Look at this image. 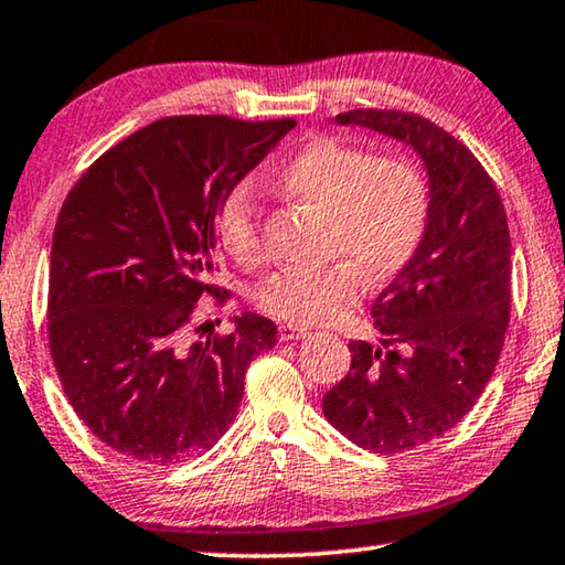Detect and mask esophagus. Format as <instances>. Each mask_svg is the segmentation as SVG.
Segmentation results:
<instances>
[{"label": "esophagus", "instance_id": "obj_1", "mask_svg": "<svg viewBox=\"0 0 565 565\" xmlns=\"http://www.w3.org/2000/svg\"><path fill=\"white\" fill-rule=\"evenodd\" d=\"M310 330L302 328V324H295V322H285L280 324V330H277V338H280L282 342H290V340H302L308 338Z\"/></svg>", "mask_w": 565, "mask_h": 565}]
</instances>
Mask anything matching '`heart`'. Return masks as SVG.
Masks as SVG:
<instances>
[{
  "instance_id": "obj_1",
  "label": "heart",
  "mask_w": 565,
  "mask_h": 565,
  "mask_svg": "<svg viewBox=\"0 0 565 565\" xmlns=\"http://www.w3.org/2000/svg\"><path fill=\"white\" fill-rule=\"evenodd\" d=\"M280 191L328 221L322 267H285L255 290L263 312L292 322H328L358 298L362 282L397 275L422 241L429 188L404 156H374L332 136H312L277 173ZM217 243L245 267L263 260L260 207L247 185L223 198L215 215Z\"/></svg>"
}]
</instances>
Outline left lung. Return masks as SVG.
Returning a JSON list of instances; mask_svg holds the SVG:
<instances>
[{
    "label": "left lung",
    "mask_w": 565,
    "mask_h": 565,
    "mask_svg": "<svg viewBox=\"0 0 565 565\" xmlns=\"http://www.w3.org/2000/svg\"><path fill=\"white\" fill-rule=\"evenodd\" d=\"M334 121L409 146L427 173L422 241L372 308L380 342H350V372L322 397L350 441L399 454L457 427L497 367L511 312L507 211L477 156L427 118L358 108Z\"/></svg>",
    "instance_id": "left-lung-1"
}]
</instances>
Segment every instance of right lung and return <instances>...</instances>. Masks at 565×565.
I'll return each instance as SVG.
<instances>
[{
	"instance_id": "right-lung-1",
	"label": "right lung",
	"mask_w": 565,
	"mask_h": 565,
	"mask_svg": "<svg viewBox=\"0 0 565 565\" xmlns=\"http://www.w3.org/2000/svg\"><path fill=\"white\" fill-rule=\"evenodd\" d=\"M295 128L171 116L106 151L66 195L49 265V348L74 412L143 463L198 457L231 427L245 370L275 348L255 312L188 338L213 292L223 198Z\"/></svg>"
}]
</instances>
